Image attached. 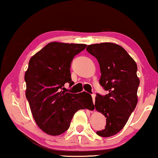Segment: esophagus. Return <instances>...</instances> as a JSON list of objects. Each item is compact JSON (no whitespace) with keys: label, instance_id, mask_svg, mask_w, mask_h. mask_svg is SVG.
Returning a JSON list of instances; mask_svg holds the SVG:
<instances>
[{"label":"esophagus","instance_id":"1","mask_svg":"<svg viewBox=\"0 0 158 158\" xmlns=\"http://www.w3.org/2000/svg\"><path fill=\"white\" fill-rule=\"evenodd\" d=\"M91 97H92V100H93V102H95V97H96V95L95 94H92L91 95Z\"/></svg>","mask_w":158,"mask_h":158}]
</instances>
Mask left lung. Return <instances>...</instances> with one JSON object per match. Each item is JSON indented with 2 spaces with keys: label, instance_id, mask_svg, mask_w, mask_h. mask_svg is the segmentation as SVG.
Wrapping results in <instances>:
<instances>
[{
  "label": "left lung",
  "instance_id": "left-lung-1",
  "mask_svg": "<svg viewBox=\"0 0 158 158\" xmlns=\"http://www.w3.org/2000/svg\"><path fill=\"white\" fill-rule=\"evenodd\" d=\"M86 50L97 59L99 83L108 90L105 97L97 94L95 99V108L106 117V128L97 134L111 137L123 129L137 104V64L124 48L114 43L90 44Z\"/></svg>",
  "mask_w": 158,
  "mask_h": 158
}]
</instances>
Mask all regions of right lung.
Returning <instances> with one entry per match:
<instances>
[{
	"mask_svg": "<svg viewBox=\"0 0 158 158\" xmlns=\"http://www.w3.org/2000/svg\"><path fill=\"white\" fill-rule=\"evenodd\" d=\"M86 46L53 41L30 58L24 75L26 97L37 126L49 135L64 133L77 110L94 106L91 96L86 92L61 90L65 83L73 84L70 64Z\"/></svg>",
	"mask_w": 158,
	"mask_h": 158,
	"instance_id": "1",
	"label": "right lung"
}]
</instances>
